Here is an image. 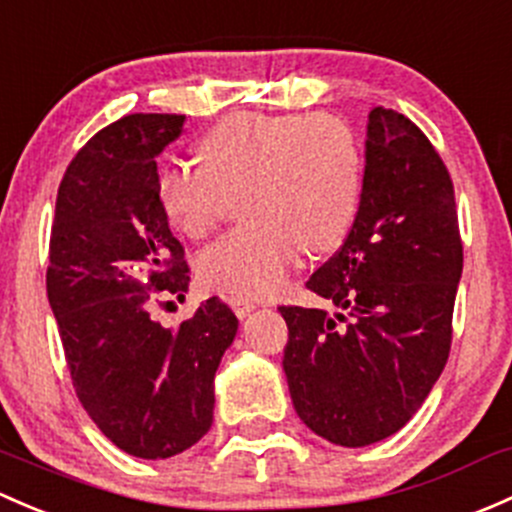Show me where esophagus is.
<instances>
[{
    "mask_svg": "<svg viewBox=\"0 0 512 512\" xmlns=\"http://www.w3.org/2000/svg\"><path fill=\"white\" fill-rule=\"evenodd\" d=\"M230 306H233V311L240 316V319H245V316L250 314L252 309H255L257 301L247 299V297H233V299H230Z\"/></svg>",
    "mask_w": 512,
    "mask_h": 512,
    "instance_id": "obj_1",
    "label": "esophagus"
}]
</instances>
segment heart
<instances>
[{"mask_svg":"<svg viewBox=\"0 0 512 512\" xmlns=\"http://www.w3.org/2000/svg\"><path fill=\"white\" fill-rule=\"evenodd\" d=\"M196 164H171L157 181L166 218L186 238L218 228L230 196L247 220L198 257L208 287L238 297L277 292L301 250L341 245L363 186L353 129L333 115L233 112L198 139Z\"/></svg>","mask_w":512,"mask_h":512,"instance_id":"heart-1","label":"heart"}]
</instances>
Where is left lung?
Instances as JSON below:
<instances>
[{"mask_svg":"<svg viewBox=\"0 0 512 512\" xmlns=\"http://www.w3.org/2000/svg\"><path fill=\"white\" fill-rule=\"evenodd\" d=\"M464 270L454 184L405 115H368L358 213L306 287L326 309L279 306L294 410L319 437L368 446L400 432L444 370Z\"/></svg>","mask_w":512,"mask_h":512,"instance_id":"1","label":"left lung"}]
</instances>
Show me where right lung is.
Segmentation results:
<instances>
[{"label": "right lung", "mask_w": 512, "mask_h": 512, "mask_svg": "<svg viewBox=\"0 0 512 512\" xmlns=\"http://www.w3.org/2000/svg\"><path fill=\"white\" fill-rule=\"evenodd\" d=\"M184 115H127L100 129L58 186L46 292L80 405L117 449L169 459L213 424V378L238 333L218 297L166 328L188 265L157 193V157Z\"/></svg>", "instance_id": "1"}]
</instances>
